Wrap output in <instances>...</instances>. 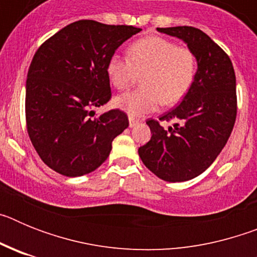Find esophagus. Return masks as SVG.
I'll use <instances>...</instances> for the list:
<instances>
[{"mask_svg": "<svg viewBox=\"0 0 257 257\" xmlns=\"http://www.w3.org/2000/svg\"><path fill=\"white\" fill-rule=\"evenodd\" d=\"M128 123H130V127H135L136 124L139 123V119H138V118H135V117H128Z\"/></svg>", "mask_w": 257, "mask_h": 257, "instance_id": "1", "label": "esophagus"}]
</instances>
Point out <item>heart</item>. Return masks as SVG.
<instances>
[{"mask_svg":"<svg viewBox=\"0 0 257 257\" xmlns=\"http://www.w3.org/2000/svg\"><path fill=\"white\" fill-rule=\"evenodd\" d=\"M128 59L112 55L106 63L109 82L126 90L136 74H143L142 88L115 97L114 104L130 115L154 112L161 104L180 103L190 91L197 72V59L188 47L158 36L140 38L127 50Z\"/></svg>","mask_w":257,"mask_h":257,"instance_id":"obj_1","label":"heart"}]
</instances>
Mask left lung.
<instances>
[{"instance_id":"left-lung-1","label":"left lung","mask_w":257,"mask_h":257,"mask_svg":"<svg viewBox=\"0 0 257 257\" xmlns=\"http://www.w3.org/2000/svg\"><path fill=\"white\" fill-rule=\"evenodd\" d=\"M157 29L183 40L194 52L198 69L183 101L158 121H147L152 138L140 147L139 156L162 180L187 181L212 165L234 127V68L228 54L201 29L187 26ZM161 120H175V123L165 131Z\"/></svg>"}]
</instances>
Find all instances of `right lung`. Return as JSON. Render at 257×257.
Instances as JSON below:
<instances>
[{
	"label": "right lung",
	"instance_id": "obj_1",
	"mask_svg": "<svg viewBox=\"0 0 257 257\" xmlns=\"http://www.w3.org/2000/svg\"><path fill=\"white\" fill-rule=\"evenodd\" d=\"M140 31L78 20L38 47L27 76L26 121L32 144L50 169L76 178L108 158L128 118L119 109L95 117L92 109L112 97L108 59Z\"/></svg>",
	"mask_w": 257,
	"mask_h": 257
}]
</instances>
